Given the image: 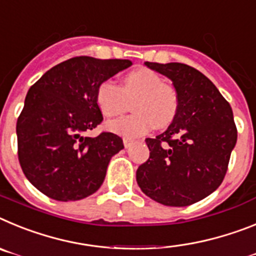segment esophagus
<instances>
[{
  "label": "esophagus",
  "instance_id": "esophagus-1",
  "mask_svg": "<svg viewBox=\"0 0 256 256\" xmlns=\"http://www.w3.org/2000/svg\"><path fill=\"white\" fill-rule=\"evenodd\" d=\"M132 143H134V140H132V139L124 138V146H125V148H130V146H132Z\"/></svg>",
  "mask_w": 256,
  "mask_h": 256
}]
</instances>
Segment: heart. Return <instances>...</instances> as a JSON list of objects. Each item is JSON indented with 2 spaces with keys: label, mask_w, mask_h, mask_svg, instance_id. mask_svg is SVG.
Wrapping results in <instances>:
<instances>
[{
  "label": "heart",
  "mask_w": 256,
  "mask_h": 256,
  "mask_svg": "<svg viewBox=\"0 0 256 256\" xmlns=\"http://www.w3.org/2000/svg\"><path fill=\"white\" fill-rule=\"evenodd\" d=\"M135 113L106 122V128L124 138H138L146 134L153 126L168 128L179 110V96L172 86L154 70L138 68L126 73L121 86L113 80H104L95 91L98 108L106 117H113L125 110L128 100Z\"/></svg>",
  "instance_id": "b5f03b06"
}]
</instances>
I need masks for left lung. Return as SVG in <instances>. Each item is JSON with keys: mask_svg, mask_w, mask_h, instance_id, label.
Listing matches in <instances>:
<instances>
[{"mask_svg": "<svg viewBox=\"0 0 256 256\" xmlns=\"http://www.w3.org/2000/svg\"><path fill=\"white\" fill-rule=\"evenodd\" d=\"M144 64L171 80L179 110L165 132L146 139L150 158L138 168V186L162 205H192L216 190L226 176L237 142L232 108L216 86L192 66Z\"/></svg>", "mask_w": 256, "mask_h": 256, "instance_id": "left-lung-1", "label": "left lung"}]
</instances>
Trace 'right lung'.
<instances>
[{
    "mask_svg": "<svg viewBox=\"0 0 256 256\" xmlns=\"http://www.w3.org/2000/svg\"><path fill=\"white\" fill-rule=\"evenodd\" d=\"M132 66L125 59L77 56L52 66L30 86L16 122L18 156L33 186L56 201H78L103 184L120 136L85 132L103 121L95 91Z\"/></svg>",
    "mask_w": 256,
    "mask_h": 256,
    "instance_id": "1",
    "label": "right lung"
}]
</instances>
